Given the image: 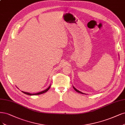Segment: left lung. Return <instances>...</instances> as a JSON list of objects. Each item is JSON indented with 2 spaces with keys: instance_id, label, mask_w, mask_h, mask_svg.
<instances>
[{
  "instance_id": "obj_1",
  "label": "left lung",
  "mask_w": 125,
  "mask_h": 125,
  "mask_svg": "<svg viewBox=\"0 0 125 125\" xmlns=\"http://www.w3.org/2000/svg\"><path fill=\"white\" fill-rule=\"evenodd\" d=\"M73 88L74 89V90H75V91L76 92H77V93H81V94H84V93H82V92H81L80 91H79V90H77V89H76L74 87H73Z\"/></svg>"
}]
</instances>
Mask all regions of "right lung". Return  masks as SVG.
I'll use <instances>...</instances> for the list:
<instances>
[{"mask_svg":"<svg viewBox=\"0 0 125 125\" xmlns=\"http://www.w3.org/2000/svg\"><path fill=\"white\" fill-rule=\"evenodd\" d=\"M50 87H51V85L50 86H49V87L48 88L46 89H45V90H43V91H42V92H41L38 93H36V94H31V93H29L25 92H23V91H21V92H22L23 93H24V94H28V95H31V96H32V95H38V94H43V93H46V92H48V90H49V89H50Z\"/></svg>","mask_w":125,"mask_h":125,"instance_id":"1","label":"right lung"}]
</instances>
